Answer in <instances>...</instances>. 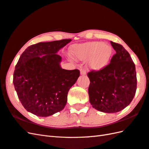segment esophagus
Segmentation results:
<instances>
[{"mask_svg":"<svg viewBox=\"0 0 149 149\" xmlns=\"http://www.w3.org/2000/svg\"><path fill=\"white\" fill-rule=\"evenodd\" d=\"M81 74L83 75H85L86 74V70L85 69H84V68H81Z\"/></svg>","mask_w":149,"mask_h":149,"instance_id":"1","label":"esophagus"}]
</instances>
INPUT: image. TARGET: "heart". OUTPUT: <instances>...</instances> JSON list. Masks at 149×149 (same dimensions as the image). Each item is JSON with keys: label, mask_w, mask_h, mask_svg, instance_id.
Instances as JSON below:
<instances>
[{"label": "heart", "mask_w": 149, "mask_h": 149, "mask_svg": "<svg viewBox=\"0 0 149 149\" xmlns=\"http://www.w3.org/2000/svg\"><path fill=\"white\" fill-rule=\"evenodd\" d=\"M73 55L80 60L90 58L89 67L100 70L108 64L112 55V48L107 44L93 41L74 47Z\"/></svg>", "instance_id": "b5f03b06"}]
</instances>
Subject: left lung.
Masks as SVG:
<instances>
[{
  "label": "left lung",
  "instance_id": "left-lung-1",
  "mask_svg": "<svg viewBox=\"0 0 149 149\" xmlns=\"http://www.w3.org/2000/svg\"><path fill=\"white\" fill-rule=\"evenodd\" d=\"M116 51L110 63L100 70L87 73L88 89L93 107L108 113L121 111L130 104L136 90V74L129 53L120 44L111 41Z\"/></svg>",
  "mask_w": 149,
  "mask_h": 149
}]
</instances>
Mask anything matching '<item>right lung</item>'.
Returning a JSON list of instances; mask_svg holds the SVG:
<instances>
[{
    "label": "right lung",
    "mask_w": 149,
    "mask_h": 149,
    "mask_svg": "<svg viewBox=\"0 0 149 149\" xmlns=\"http://www.w3.org/2000/svg\"><path fill=\"white\" fill-rule=\"evenodd\" d=\"M71 41L64 39L29 46L16 65L13 84L18 98L28 111L46 117L64 108L70 87L80 75L78 69L65 70L56 54Z\"/></svg>",
    "instance_id": "right-lung-1"
}]
</instances>
